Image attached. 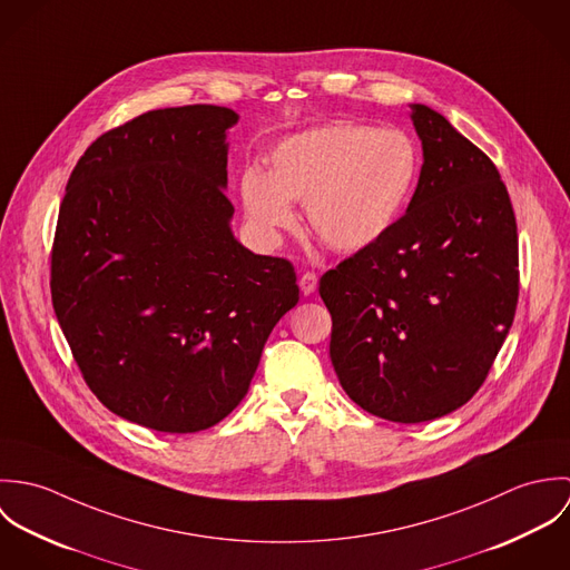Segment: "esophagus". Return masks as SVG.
Returning <instances> with one entry per match:
<instances>
[{
    "label": "esophagus",
    "instance_id": "1",
    "mask_svg": "<svg viewBox=\"0 0 570 570\" xmlns=\"http://www.w3.org/2000/svg\"><path fill=\"white\" fill-rule=\"evenodd\" d=\"M301 292L305 294V296H309V294H314L316 292V287H318V276L314 274V272H305L303 276H301Z\"/></svg>",
    "mask_w": 570,
    "mask_h": 570
}]
</instances>
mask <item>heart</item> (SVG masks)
<instances>
[{
	"mask_svg": "<svg viewBox=\"0 0 570 570\" xmlns=\"http://www.w3.org/2000/svg\"><path fill=\"white\" fill-rule=\"evenodd\" d=\"M419 175L414 142L400 129L337 120L274 147L269 175L245 168L242 202L267 237L294 224L305 202L307 230L335 252H360L397 224Z\"/></svg>",
	"mask_w": 570,
	"mask_h": 570,
	"instance_id": "obj_1",
	"label": "heart"
}]
</instances>
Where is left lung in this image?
Returning a JSON list of instances; mask_svg holds the SVG:
<instances>
[{"label": "left lung", "instance_id": "1", "mask_svg": "<svg viewBox=\"0 0 570 570\" xmlns=\"http://www.w3.org/2000/svg\"><path fill=\"white\" fill-rule=\"evenodd\" d=\"M410 109L423 166L406 213L321 278L342 389L397 423L443 416L476 395L520 289L515 215L495 164L439 111Z\"/></svg>", "mask_w": 570, "mask_h": 570}]
</instances>
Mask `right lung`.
I'll list each match as a JSON object with an SVG mask.
<instances>
[{
	"mask_svg": "<svg viewBox=\"0 0 570 570\" xmlns=\"http://www.w3.org/2000/svg\"><path fill=\"white\" fill-rule=\"evenodd\" d=\"M228 107L140 114L96 138L61 202L50 292L85 384L118 416L186 434L244 400L294 265L230 233Z\"/></svg>",
	"mask_w": 570,
	"mask_h": 570,
	"instance_id": "1",
	"label": "right lung"
}]
</instances>
